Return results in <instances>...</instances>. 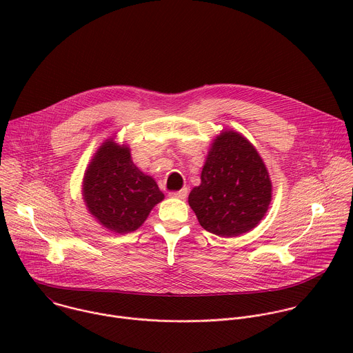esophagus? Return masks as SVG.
I'll return each instance as SVG.
<instances>
[{
  "mask_svg": "<svg viewBox=\"0 0 353 353\" xmlns=\"http://www.w3.org/2000/svg\"><path fill=\"white\" fill-rule=\"evenodd\" d=\"M187 188H181V190H179V191H170L169 192V195L170 196H174V198H180V199H184L185 196H187Z\"/></svg>",
  "mask_w": 353,
  "mask_h": 353,
  "instance_id": "34e87169",
  "label": "esophagus"
}]
</instances>
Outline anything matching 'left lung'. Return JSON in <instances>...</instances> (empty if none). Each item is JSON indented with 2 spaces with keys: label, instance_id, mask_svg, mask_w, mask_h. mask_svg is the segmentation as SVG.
<instances>
[{
  "label": "left lung",
  "instance_id": "obj_1",
  "mask_svg": "<svg viewBox=\"0 0 353 353\" xmlns=\"http://www.w3.org/2000/svg\"><path fill=\"white\" fill-rule=\"evenodd\" d=\"M270 203V176L254 146L239 132H222L207 157L201 184L188 195L199 225L234 237L256 228Z\"/></svg>",
  "mask_w": 353,
  "mask_h": 353
}]
</instances>
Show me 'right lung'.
Masks as SVG:
<instances>
[{
	"label": "right lung",
	"mask_w": 353,
	"mask_h": 353,
	"mask_svg": "<svg viewBox=\"0 0 353 353\" xmlns=\"http://www.w3.org/2000/svg\"><path fill=\"white\" fill-rule=\"evenodd\" d=\"M163 196L157 181L132 163L130 149L113 141L100 146L85 173L89 212L116 233L138 229Z\"/></svg>",
	"instance_id": "right-lung-1"
}]
</instances>
